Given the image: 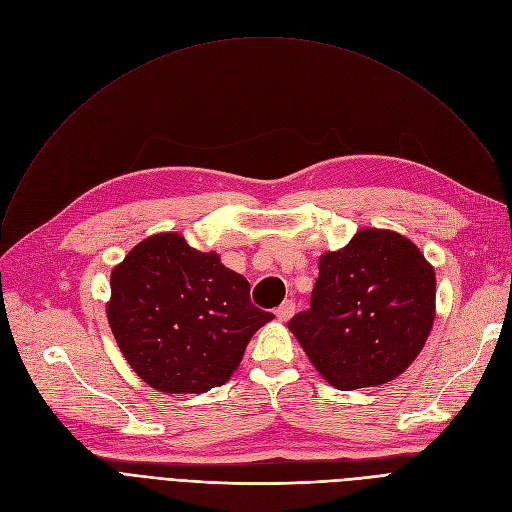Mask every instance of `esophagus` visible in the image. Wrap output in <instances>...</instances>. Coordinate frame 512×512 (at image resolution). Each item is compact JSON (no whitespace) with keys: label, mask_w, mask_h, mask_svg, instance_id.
Instances as JSON below:
<instances>
[{"label":"esophagus","mask_w":512,"mask_h":512,"mask_svg":"<svg viewBox=\"0 0 512 512\" xmlns=\"http://www.w3.org/2000/svg\"><path fill=\"white\" fill-rule=\"evenodd\" d=\"M294 311H297V305H294L292 301H284V303L276 309V317H278L280 321H288V319L294 315Z\"/></svg>","instance_id":"esophagus-1"}]
</instances>
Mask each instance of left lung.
Wrapping results in <instances>:
<instances>
[{
	"label": "left lung",
	"mask_w": 512,
	"mask_h": 512,
	"mask_svg": "<svg viewBox=\"0 0 512 512\" xmlns=\"http://www.w3.org/2000/svg\"><path fill=\"white\" fill-rule=\"evenodd\" d=\"M317 265L311 307L288 321L313 367L338 390L398 378L434 326V267L409 238L378 228L359 230Z\"/></svg>",
	"instance_id": "left-lung-1"
}]
</instances>
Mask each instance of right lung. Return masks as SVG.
<instances>
[{"label": "right lung", "mask_w": 512, "mask_h": 512, "mask_svg": "<svg viewBox=\"0 0 512 512\" xmlns=\"http://www.w3.org/2000/svg\"><path fill=\"white\" fill-rule=\"evenodd\" d=\"M107 321L128 365L166 394L207 392L236 371L251 336L274 319L220 255L161 232L134 247L110 276Z\"/></svg>", "instance_id": "right-lung-1"}]
</instances>
